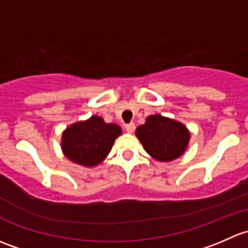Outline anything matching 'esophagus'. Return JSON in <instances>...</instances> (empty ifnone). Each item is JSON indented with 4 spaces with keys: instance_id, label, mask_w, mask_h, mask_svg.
<instances>
[{
    "instance_id": "1",
    "label": "esophagus",
    "mask_w": 248,
    "mask_h": 248,
    "mask_svg": "<svg viewBox=\"0 0 248 248\" xmlns=\"http://www.w3.org/2000/svg\"><path fill=\"white\" fill-rule=\"evenodd\" d=\"M125 130H126V132H129V134H132V132L135 131V124L134 123H127L124 125Z\"/></svg>"
}]
</instances>
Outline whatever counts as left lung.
I'll use <instances>...</instances> for the list:
<instances>
[{"mask_svg":"<svg viewBox=\"0 0 248 248\" xmlns=\"http://www.w3.org/2000/svg\"><path fill=\"white\" fill-rule=\"evenodd\" d=\"M137 139L145 152L157 161H173L186 150L190 141V131L180 122L153 114L136 130Z\"/></svg>","mask_w":248,"mask_h":248,"instance_id":"8db88e82","label":"left lung"}]
</instances>
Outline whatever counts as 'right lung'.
<instances>
[{"label":"right lung","instance_id":"obj_1","mask_svg":"<svg viewBox=\"0 0 248 248\" xmlns=\"http://www.w3.org/2000/svg\"><path fill=\"white\" fill-rule=\"evenodd\" d=\"M122 134L119 125L105 123L99 116L71 124L62 134L63 154L85 167L99 165L111 152L114 140Z\"/></svg>","mask_w":248,"mask_h":248}]
</instances>
